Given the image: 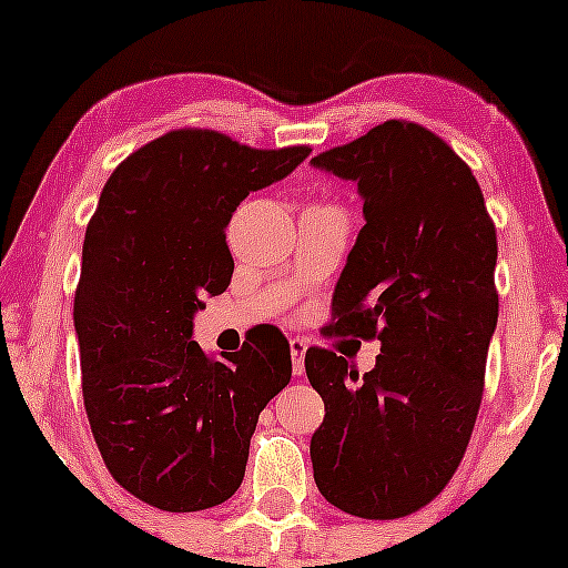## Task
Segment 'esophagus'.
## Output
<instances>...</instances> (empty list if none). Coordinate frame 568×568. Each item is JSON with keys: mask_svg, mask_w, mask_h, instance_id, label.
I'll return each mask as SVG.
<instances>
[{"mask_svg": "<svg viewBox=\"0 0 568 568\" xmlns=\"http://www.w3.org/2000/svg\"><path fill=\"white\" fill-rule=\"evenodd\" d=\"M304 355H306V342L304 338H291V361H293V374H304Z\"/></svg>", "mask_w": 568, "mask_h": 568, "instance_id": "34e87169", "label": "esophagus"}]
</instances>
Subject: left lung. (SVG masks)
<instances>
[{
  "mask_svg": "<svg viewBox=\"0 0 568 568\" xmlns=\"http://www.w3.org/2000/svg\"><path fill=\"white\" fill-rule=\"evenodd\" d=\"M312 165L355 181L366 216L328 331L382 342L363 376L336 352L306 349L325 403L315 484L357 518H403L446 488L478 419L499 317L497 230L467 162L416 122L387 120Z\"/></svg>",
  "mask_w": 568,
  "mask_h": 568,
  "instance_id": "8db88e82",
  "label": "left lung"
}]
</instances>
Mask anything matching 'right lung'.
<instances>
[{
    "label": "right lung",
    "instance_id": "1",
    "mask_svg": "<svg viewBox=\"0 0 568 568\" xmlns=\"http://www.w3.org/2000/svg\"><path fill=\"white\" fill-rule=\"evenodd\" d=\"M310 152L181 128L122 160L103 186L74 293L82 397L103 465L146 505L197 513L230 499L258 414L291 382L275 325L211 357L192 321L232 280V213Z\"/></svg>",
    "mask_w": 568,
    "mask_h": 568
}]
</instances>
